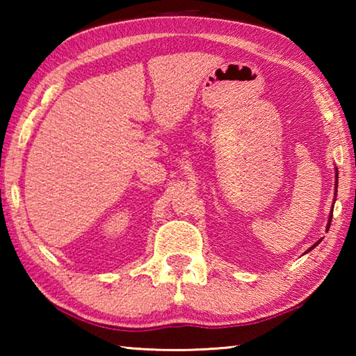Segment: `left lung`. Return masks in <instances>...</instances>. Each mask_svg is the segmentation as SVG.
<instances>
[{"mask_svg": "<svg viewBox=\"0 0 356 356\" xmlns=\"http://www.w3.org/2000/svg\"><path fill=\"white\" fill-rule=\"evenodd\" d=\"M336 179H337V172H336ZM336 185H337V182H336ZM336 188H337V186H336ZM336 193H337V191H336ZM336 193H334V197H336ZM334 201H336V200H334ZM331 218H333V210H331V215H330V220H328V226H327V229H330V222H331ZM318 242H321V240H318ZM318 242H317L316 245H318ZM316 245H312L308 251H311L312 248H314Z\"/></svg>", "mask_w": 356, "mask_h": 356, "instance_id": "1", "label": "left lung"}]
</instances>
